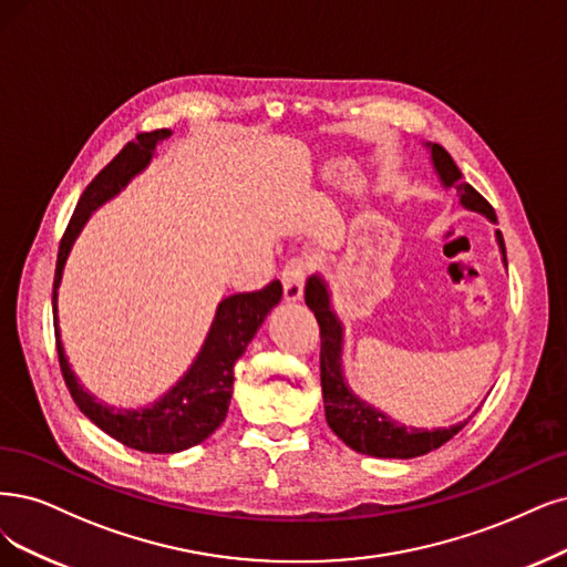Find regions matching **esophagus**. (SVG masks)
<instances>
[{"instance_id": "obj_1", "label": "esophagus", "mask_w": 567, "mask_h": 567, "mask_svg": "<svg viewBox=\"0 0 567 567\" xmlns=\"http://www.w3.org/2000/svg\"><path fill=\"white\" fill-rule=\"evenodd\" d=\"M303 285H306V264L301 259H291L282 270V289L285 301L297 303L303 299Z\"/></svg>"}]
</instances>
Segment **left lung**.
Instances as JSON below:
<instances>
[{"instance_id":"1","label":"left lung","mask_w":567,"mask_h":567,"mask_svg":"<svg viewBox=\"0 0 567 567\" xmlns=\"http://www.w3.org/2000/svg\"><path fill=\"white\" fill-rule=\"evenodd\" d=\"M425 150L430 154L434 175L439 177L444 188H455L460 196V205L470 209V213L484 215L491 224H497L495 209L491 207V203L481 196L472 184L463 179V173H460V167L455 165V161L451 158V154L444 150V146L425 142ZM495 243L499 247L502 264L507 266L505 240H502V234L497 228H495ZM306 306L316 312V320L320 324V337H322L320 379H322L327 425L352 451H358L362 455H373V457H400V460L425 455L446 444L449 439H453L460 430H463L472 421V415L478 411L476 409L472 415L465 417V421H460L455 425L434 427V430L406 427L404 423L394 421V417H390L381 409L364 402L362 396L354 394V390L348 385L346 367H343L346 327L337 316V310H333L331 287L320 272L308 278Z\"/></svg>"}]
</instances>
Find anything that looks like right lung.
<instances>
[{"mask_svg":"<svg viewBox=\"0 0 567 567\" xmlns=\"http://www.w3.org/2000/svg\"><path fill=\"white\" fill-rule=\"evenodd\" d=\"M171 135V128L137 135V140L125 144L121 154L86 186V192H83L76 203L65 236L60 240L53 280V324L58 360L72 400L76 402L79 411L102 432H107L123 446L142 453L186 451L205 442L224 423L230 394H234V367L243 358V352L247 350L251 339L257 337L268 312L282 299V285L278 280L270 282L261 291L230 295L221 299L215 308V318L209 322L205 341L194 362L179 375L177 383L167 388L152 404L140 409H116L107 402H97V396L81 385L79 375L68 360L60 333L58 295L62 285V272H65L76 238L81 236L83 226L89 224L95 209L116 198L125 186L137 175H142L154 161L156 146Z\"/></svg>","mask_w":567,"mask_h":567,"instance_id":"obj_1","label":"right lung"}]
</instances>
